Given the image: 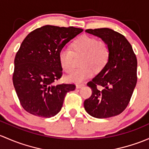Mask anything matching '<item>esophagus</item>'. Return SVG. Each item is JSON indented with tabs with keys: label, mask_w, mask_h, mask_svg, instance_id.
<instances>
[{
	"label": "esophagus",
	"mask_w": 149,
	"mask_h": 149,
	"mask_svg": "<svg viewBox=\"0 0 149 149\" xmlns=\"http://www.w3.org/2000/svg\"><path fill=\"white\" fill-rule=\"evenodd\" d=\"M84 85H84V84H77V85H76V87H77V88H81V87H83V86Z\"/></svg>",
	"instance_id": "34e87169"
}]
</instances>
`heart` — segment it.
Instances as JSON below:
<instances>
[{"mask_svg":"<svg viewBox=\"0 0 149 149\" xmlns=\"http://www.w3.org/2000/svg\"><path fill=\"white\" fill-rule=\"evenodd\" d=\"M72 49L64 47L59 53V59L62 69L67 72L71 71L74 66V57L80 58L81 67L67 76L69 82H82L93 74V70L100 71L105 67L110 57V48L104 41H99L93 36L85 35L72 43Z\"/></svg>","mask_w":149,"mask_h":149,"instance_id":"b5f03b06","label":"heart"}]
</instances>
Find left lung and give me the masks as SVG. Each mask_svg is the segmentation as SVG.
Here are the masks:
<instances>
[{
    "label": "left lung",
    "instance_id": "1",
    "mask_svg": "<svg viewBox=\"0 0 149 149\" xmlns=\"http://www.w3.org/2000/svg\"><path fill=\"white\" fill-rule=\"evenodd\" d=\"M102 39L110 48L106 65L87 86L92 95L84 102L88 114L97 118H107L120 114L128 106L137 82V59L131 44L120 33L108 28L87 29ZM97 86L103 90H98Z\"/></svg>",
    "mask_w": 149,
    "mask_h": 149
}]
</instances>
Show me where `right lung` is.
<instances>
[{
  "label": "right lung",
  "instance_id": "right-lung-1",
  "mask_svg": "<svg viewBox=\"0 0 149 149\" xmlns=\"http://www.w3.org/2000/svg\"><path fill=\"white\" fill-rule=\"evenodd\" d=\"M83 29L47 25L29 33L14 59L13 83L20 103L30 114L43 118L56 116L66 94L74 84L54 85L61 78V49Z\"/></svg>",
  "mask_w": 149,
  "mask_h": 149
}]
</instances>
